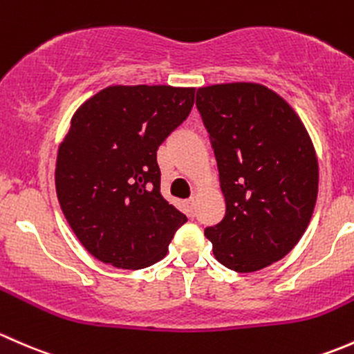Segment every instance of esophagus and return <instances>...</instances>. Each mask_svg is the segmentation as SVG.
<instances>
[{"label": "esophagus", "instance_id": "obj_1", "mask_svg": "<svg viewBox=\"0 0 354 354\" xmlns=\"http://www.w3.org/2000/svg\"><path fill=\"white\" fill-rule=\"evenodd\" d=\"M194 206H196V199H189V201L185 203V207H187L189 216H194Z\"/></svg>", "mask_w": 354, "mask_h": 354}]
</instances>
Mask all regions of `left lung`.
<instances>
[{
  "label": "left lung",
  "mask_w": 354,
  "mask_h": 354,
  "mask_svg": "<svg viewBox=\"0 0 354 354\" xmlns=\"http://www.w3.org/2000/svg\"><path fill=\"white\" fill-rule=\"evenodd\" d=\"M196 105L220 172L223 220L204 230L225 268L254 272L301 239L315 207L319 163L290 104L259 83L198 88Z\"/></svg>",
  "instance_id": "obj_1"
}]
</instances>
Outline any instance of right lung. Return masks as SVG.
Instances as JSON below:
<instances>
[{
	"mask_svg": "<svg viewBox=\"0 0 354 354\" xmlns=\"http://www.w3.org/2000/svg\"><path fill=\"white\" fill-rule=\"evenodd\" d=\"M194 92L114 85L73 115L57 150L56 192L71 230L98 261L148 268L187 221L160 194L156 150L191 114Z\"/></svg>",
	"mask_w": 354,
	"mask_h": 354,
	"instance_id": "add662e5",
	"label": "right lung"
}]
</instances>
